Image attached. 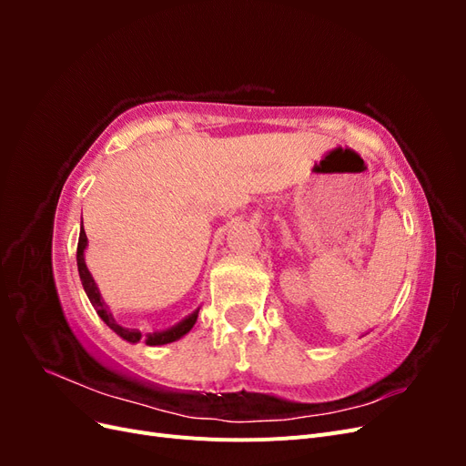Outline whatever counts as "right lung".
Returning <instances> with one entry per match:
<instances>
[{
  "mask_svg": "<svg viewBox=\"0 0 466 466\" xmlns=\"http://www.w3.org/2000/svg\"><path fill=\"white\" fill-rule=\"evenodd\" d=\"M86 248H87V235L86 231H79V243H77V270H79V278H81V284H83V289H86L87 298L91 301V305L95 307L96 315L101 317L105 320V324L108 329L115 330L122 340L130 342V344H137V342H146L147 346H163V344H171L175 340H178V338L185 336L187 332H190V329L196 324V319H198V311L200 307L196 309L194 313H190L187 319H182L180 322H177L175 327L167 329V330H157V332H147V334H142L136 329H124L120 327V324L115 320V317H112V313L108 311V305L103 301L101 298V291H98L95 279L91 276V272L87 270V264H86Z\"/></svg>",
  "mask_w": 466,
  "mask_h": 466,
  "instance_id": "obj_1",
  "label": "right lung"
}]
</instances>
